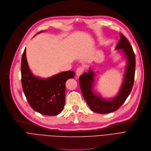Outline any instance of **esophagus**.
I'll list each match as a JSON object with an SVG mask.
<instances>
[{"instance_id": "obj_1", "label": "esophagus", "mask_w": 151, "mask_h": 151, "mask_svg": "<svg viewBox=\"0 0 151 151\" xmlns=\"http://www.w3.org/2000/svg\"><path fill=\"white\" fill-rule=\"evenodd\" d=\"M84 71V68L82 67H79L78 68H77L76 71V74L78 76H80L83 73Z\"/></svg>"}]
</instances>
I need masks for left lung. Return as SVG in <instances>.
Wrapping results in <instances>:
<instances>
[{
	"label": "left lung",
	"mask_w": 151,
	"mask_h": 151,
	"mask_svg": "<svg viewBox=\"0 0 151 151\" xmlns=\"http://www.w3.org/2000/svg\"><path fill=\"white\" fill-rule=\"evenodd\" d=\"M120 39L115 47L118 52L126 58L127 65L124 70L123 81L116 95L111 98H104L94 89L96 73L89 68L88 72L80 76L79 83L85 101L94 112L109 114L119 109L127 99L132 91L135 72V55L128 39L120 34Z\"/></svg>",
	"instance_id": "obj_1"
}]
</instances>
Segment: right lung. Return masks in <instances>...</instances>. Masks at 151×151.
<instances>
[{
    "mask_svg": "<svg viewBox=\"0 0 151 151\" xmlns=\"http://www.w3.org/2000/svg\"><path fill=\"white\" fill-rule=\"evenodd\" d=\"M21 73L24 94L32 109L49 116L62 112L65 103V83L74 78L75 71H63L47 78L36 76L28 66L25 48L22 58Z\"/></svg>",
    "mask_w": 151,
    "mask_h": 151,
    "instance_id": "right-lung-1",
    "label": "right lung"
}]
</instances>
